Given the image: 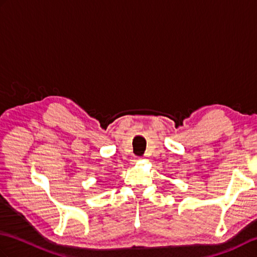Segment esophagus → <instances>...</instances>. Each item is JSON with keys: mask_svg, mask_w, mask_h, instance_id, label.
<instances>
[{"mask_svg": "<svg viewBox=\"0 0 257 257\" xmlns=\"http://www.w3.org/2000/svg\"><path fill=\"white\" fill-rule=\"evenodd\" d=\"M140 159H139V158H134V159L132 160L133 161V163H136V162H137V161H139Z\"/></svg>", "mask_w": 257, "mask_h": 257, "instance_id": "esophagus-1", "label": "esophagus"}]
</instances>
